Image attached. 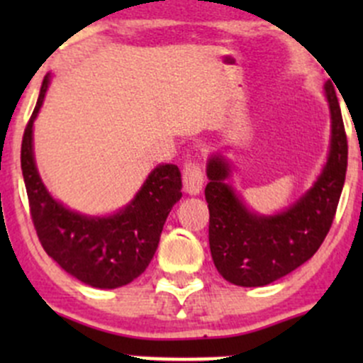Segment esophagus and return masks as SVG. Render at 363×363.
I'll return each mask as SVG.
<instances>
[{
    "mask_svg": "<svg viewBox=\"0 0 363 363\" xmlns=\"http://www.w3.org/2000/svg\"><path fill=\"white\" fill-rule=\"evenodd\" d=\"M182 182H184V189L189 195H199L203 188V170L200 167L199 161L189 160L184 163V170H182Z\"/></svg>",
    "mask_w": 363,
    "mask_h": 363,
    "instance_id": "esophagus-1",
    "label": "esophagus"
}]
</instances>
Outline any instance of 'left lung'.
Segmentation results:
<instances>
[{
	"label": "left lung",
	"mask_w": 363,
	"mask_h": 363,
	"mask_svg": "<svg viewBox=\"0 0 363 363\" xmlns=\"http://www.w3.org/2000/svg\"><path fill=\"white\" fill-rule=\"evenodd\" d=\"M332 113L328 161L313 188L281 214H251L230 186L228 164L211 158L208 184V244L218 272L237 286H265L306 263L323 244L337 211L347 168V138L337 94L325 86Z\"/></svg>",
	"instance_id": "left-lung-1"
}]
</instances>
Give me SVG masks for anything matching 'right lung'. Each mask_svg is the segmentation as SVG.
Masks as SVG:
<instances>
[{"instance_id":"1","label":"right lung","mask_w":363,"mask_h":363,"mask_svg":"<svg viewBox=\"0 0 363 363\" xmlns=\"http://www.w3.org/2000/svg\"><path fill=\"white\" fill-rule=\"evenodd\" d=\"M47 87L49 77L43 79L21 147L36 235L47 255L82 283L108 290L124 286L137 279L155 256L167 216L182 196L181 172L177 164L156 167L133 202L111 218H87L69 211L49 195L33 158V123Z\"/></svg>"}]
</instances>
